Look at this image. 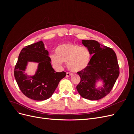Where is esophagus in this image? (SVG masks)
Returning a JSON list of instances; mask_svg holds the SVG:
<instances>
[{
    "label": "esophagus",
    "instance_id": "esophagus-1",
    "mask_svg": "<svg viewBox=\"0 0 134 134\" xmlns=\"http://www.w3.org/2000/svg\"><path fill=\"white\" fill-rule=\"evenodd\" d=\"M71 75H72V74L71 73V72H66V77H69V76H71Z\"/></svg>",
    "mask_w": 134,
    "mask_h": 134
}]
</instances>
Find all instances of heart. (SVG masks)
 I'll use <instances>...</instances> for the list:
<instances>
[{
	"label": "heart",
	"mask_w": 134,
	"mask_h": 134,
	"mask_svg": "<svg viewBox=\"0 0 134 134\" xmlns=\"http://www.w3.org/2000/svg\"><path fill=\"white\" fill-rule=\"evenodd\" d=\"M56 54L50 55L52 63L56 67H62L63 63H66L68 69L78 72L86 69L91 60V53L87 48L78 44L65 43L56 48Z\"/></svg>",
	"instance_id": "1"
}]
</instances>
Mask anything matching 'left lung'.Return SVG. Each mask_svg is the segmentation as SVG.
<instances>
[{
    "instance_id": "left-lung-1",
    "label": "left lung",
    "mask_w": 134,
    "mask_h": 134,
    "mask_svg": "<svg viewBox=\"0 0 134 134\" xmlns=\"http://www.w3.org/2000/svg\"><path fill=\"white\" fill-rule=\"evenodd\" d=\"M92 55L88 66L77 72L80 82L76 90L83 98L91 100L103 98L111 92L120 74L117 56L112 48L95 40H82ZM103 81V87L97 88L96 83Z\"/></svg>"
}]
</instances>
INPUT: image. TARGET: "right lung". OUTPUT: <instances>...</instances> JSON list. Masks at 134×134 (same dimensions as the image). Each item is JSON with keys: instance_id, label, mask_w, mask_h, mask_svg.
I'll return each instance as SVG.
<instances>
[{"instance_id": "add662e5", "label": "right lung", "mask_w": 134, "mask_h": 134, "mask_svg": "<svg viewBox=\"0 0 134 134\" xmlns=\"http://www.w3.org/2000/svg\"><path fill=\"white\" fill-rule=\"evenodd\" d=\"M48 51L42 41L26 46L19 55L14 68V77L20 90L28 98L46 100L52 95L66 72H56L51 65ZM28 62L39 63L34 76L24 73Z\"/></svg>"}]
</instances>
